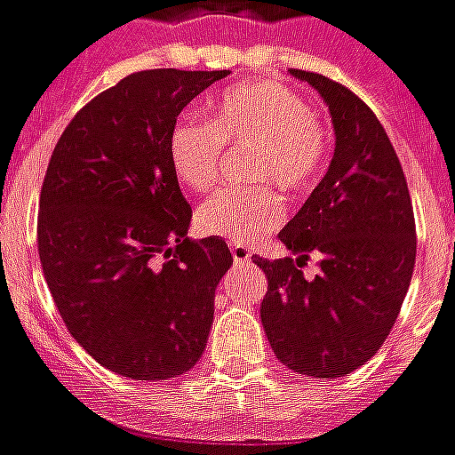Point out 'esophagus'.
I'll return each instance as SVG.
<instances>
[{
  "instance_id": "obj_1",
  "label": "esophagus",
  "mask_w": 455,
  "mask_h": 455,
  "mask_svg": "<svg viewBox=\"0 0 455 455\" xmlns=\"http://www.w3.org/2000/svg\"><path fill=\"white\" fill-rule=\"evenodd\" d=\"M231 256H234V261H236V264H246V261L251 259V251H249L246 246L234 243V246H231Z\"/></svg>"
}]
</instances>
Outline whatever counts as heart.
I'll return each instance as SVG.
<instances>
[{
	"label": "heart",
	"mask_w": 455,
	"mask_h": 455,
	"mask_svg": "<svg viewBox=\"0 0 455 455\" xmlns=\"http://www.w3.org/2000/svg\"><path fill=\"white\" fill-rule=\"evenodd\" d=\"M224 147L249 149L251 187L214 191L196 209V228L206 236L249 243L283 221V202L316 187L329 164V134L318 114L291 86L259 79L228 86L209 111V122L181 116L169 132V164L194 191L214 187Z\"/></svg>",
	"instance_id": "1"
}]
</instances>
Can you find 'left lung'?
<instances>
[{
  "label": "left lung",
  "mask_w": 455,
  "mask_h": 455,
  "mask_svg": "<svg viewBox=\"0 0 455 455\" xmlns=\"http://www.w3.org/2000/svg\"><path fill=\"white\" fill-rule=\"evenodd\" d=\"M326 99L336 129L331 166L279 239L299 259H259L268 289L261 323L283 366L336 379L363 366L391 333L416 264L406 176L381 122L348 86L291 69ZM322 256L306 282L300 267Z\"/></svg>",
  "instance_id": "8db88e82"
}]
</instances>
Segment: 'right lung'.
<instances>
[{
    "label": "right lung",
    "instance_id": "1",
    "mask_svg": "<svg viewBox=\"0 0 455 455\" xmlns=\"http://www.w3.org/2000/svg\"><path fill=\"white\" fill-rule=\"evenodd\" d=\"M227 74L124 76L74 114L46 166L36 246L49 293L86 354L137 381L196 366L234 264L227 241L187 236L166 149L181 109Z\"/></svg>",
    "mask_w": 455,
    "mask_h": 455
}]
</instances>
